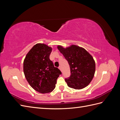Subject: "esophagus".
Here are the masks:
<instances>
[{
	"instance_id": "34e87169",
	"label": "esophagus",
	"mask_w": 120,
	"mask_h": 120,
	"mask_svg": "<svg viewBox=\"0 0 120 120\" xmlns=\"http://www.w3.org/2000/svg\"><path fill=\"white\" fill-rule=\"evenodd\" d=\"M59 68L60 70L61 71H62V70H61V66H60V67H59Z\"/></svg>"
}]
</instances>
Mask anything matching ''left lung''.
I'll use <instances>...</instances> for the list:
<instances>
[{"instance_id": "1", "label": "left lung", "mask_w": 120, "mask_h": 120, "mask_svg": "<svg viewBox=\"0 0 120 120\" xmlns=\"http://www.w3.org/2000/svg\"><path fill=\"white\" fill-rule=\"evenodd\" d=\"M57 48L70 65L71 75L65 79L68 86L81 90L88 86L96 71L95 61L91 54L84 48L75 45L66 48L59 45Z\"/></svg>"}]
</instances>
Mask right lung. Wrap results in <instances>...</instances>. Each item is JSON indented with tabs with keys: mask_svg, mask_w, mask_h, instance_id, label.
Returning <instances> with one entry per match:
<instances>
[{
	"mask_svg": "<svg viewBox=\"0 0 120 120\" xmlns=\"http://www.w3.org/2000/svg\"><path fill=\"white\" fill-rule=\"evenodd\" d=\"M52 49L44 43H37L28 52L23 61L25 78L32 88L40 93L52 92L61 74L49 59Z\"/></svg>",
	"mask_w": 120,
	"mask_h": 120,
	"instance_id": "1",
	"label": "right lung"
}]
</instances>
